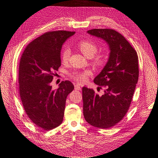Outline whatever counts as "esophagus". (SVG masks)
Instances as JSON below:
<instances>
[{
	"label": "esophagus",
	"instance_id": "1",
	"mask_svg": "<svg viewBox=\"0 0 158 158\" xmlns=\"http://www.w3.org/2000/svg\"><path fill=\"white\" fill-rule=\"evenodd\" d=\"M74 89H75V90H81V87H80V85H74Z\"/></svg>",
	"mask_w": 158,
	"mask_h": 158
}]
</instances>
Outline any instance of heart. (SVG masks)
Returning a JSON list of instances; mask_svg holds the SVG:
<instances>
[{
  "instance_id": "1",
  "label": "heart",
  "mask_w": 158,
  "mask_h": 158,
  "mask_svg": "<svg viewBox=\"0 0 158 158\" xmlns=\"http://www.w3.org/2000/svg\"><path fill=\"white\" fill-rule=\"evenodd\" d=\"M78 47L80 52L82 53L87 58H92L97 52V46L95 43L92 41L83 40L81 41L78 45ZM71 55V50L67 46L62 48L61 51V60L63 62H67ZM94 63L97 65H101L104 61V56L102 54H97L94 58ZM91 75L89 71H75L70 73L69 76L71 78L75 80L78 84H84L86 82L88 77Z\"/></svg>"
}]
</instances>
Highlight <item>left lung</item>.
Listing matches in <instances>:
<instances>
[{"mask_svg": "<svg viewBox=\"0 0 158 158\" xmlns=\"http://www.w3.org/2000/svg\"><path fill=\"white\" fill-rule=\"evenodd\" d=\"M87 33L108 43L110 54L102 71L94 79L100 89L104 87L102 95L82 88L84 116L94 127L110 128L129 110L139 78L138 56L130 43L115 30L92 29Z\"/></svg>", "mask_w": 158, "mask_h": 158, "instance_id": "left-lung-1", "label": "left lung"}]
</instances>
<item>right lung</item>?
I'll use <instances>...</instances> for the list:
<instances>
[{
    "instance_id": "1",
    "label": "right lung",
    "mask_w": 158,
    "mask_h": 158,
    "mask_svg": "<svg viewBox=\"0 0 158 158\" xmlns=\"http://www.w3.org/2000/svg\"><path fill=\"white\" fill-rule=\"evenodd\" d=\"M75 31H48L30 43L19 67V89L24 110L37 127L50 130L64 119L66 99L74 89L70 81H62L57 89L51 85L61 66L64 43Z\"/></svg>"
}]
</instances>
